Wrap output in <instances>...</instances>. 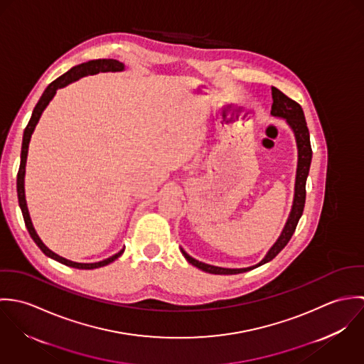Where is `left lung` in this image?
<instances>
[{"label": "left lung", "instance_id": "left-lung-1", "mask_svg": "<svg viewBox=\"0 0 364 364\" xmlns=\"http://www.w3.org/2000/svg\"><path fill=\"white\" fill-rule=\"evenodd\" d=\"M272 100H273V104H272L270 114L273 117H280V119L286 120V123L294 133L296 144H297V171H296V183H294V198H293V205H291L289 218L284 224L282 234L279 235L276 242L272 245V248L267 251L264 258L260 260L259 263L250 266V267L228 269V267L213 266V264L203 263V262H199V260L192 258L189 254L185 252L183 248H181V252L185 257V259L203 272H208L211 274H238V273L252 270L260 264L270 262L287 245V242L290 241V238L293 237V234L296 231L300 217L303 215L304 205H306V182H307V176L310 172L312 158L311 143H310V133H309L307 122H306L304 112H303L301 106L297 102H294L293 100H290L289 97H286L282 91H279L274 87H272Z\"/></svg>", "mask_w": 364, "mask_h": 364}]
</instances>
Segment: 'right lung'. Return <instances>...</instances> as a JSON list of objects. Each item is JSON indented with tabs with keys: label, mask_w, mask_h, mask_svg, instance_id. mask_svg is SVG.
Listing matches in <instances>:
<instances>
[{
	"label": "right lung",
	"mask_w": 364,
	"mask_h": 364,
	"mask_svg": "<svg viewBox=\"0 0 364 364\" xmlns=\"http://www.w3.org/2000/svg\"><path fill=\"white\" fill-rule=\"evenodd\" d=\"M124 70V64L117 61V60H112V58H100V60H91L78 65H74L73 68H70L65 74H63L61 77H58L57 80H54L52 84L45 90V92L42 94L39 102L35 106L31 120L23 132V139H22V150H21V165H19V171H18V178H16V191H18V202H19V208L22 210V215L26 224V228L32 237V240L36 242V245L42 250V252L52 258V259L57 260L65 266L70 267H75V269H97V267H102L109 263H112L113 260L117 259L123 252L124 248L120 250L117 254H114L113 257L107 258V259L101 260V262H95V263H78V262H73V260L65 259L57 254H54L52 250H49L43 241L39 238L31 215H29V210H28V205H26V198H25V169H26V158H28V149H29V143H31V137L33 134V130L43 113V110L48 107L49 102L52 101L53 97L55 95L58 88H64L68 84L87 77V75H94L98 73H117V71H123Z\"/></svg>",
	"instance_id": "obj_1"
}]
</instances>
